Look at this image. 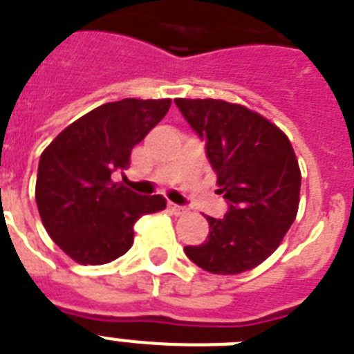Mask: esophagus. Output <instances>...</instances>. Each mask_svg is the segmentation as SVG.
<instances>
[{
	"label": "esophagus",
	"instance_id": "obj_1",
	"mask_svg": "<svg viewBox=\"0 0 354 354\" xmlns=\"http://www.w3.org/2000/svg\"><path fill=\"white\" fill-rule=\"evenodd\" d=\"M169 209H171L172 214H176V216H183V214L189 212L187 207H182V205H176V203H169Z\"/></svg>",
	"mask_w": 354,
	"mask_h": 354
}]
</instances>
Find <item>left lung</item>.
<instances>
[{
	"instance_id": "obj_1",
	"label": "left lung",
	"mask_w": 354,
	"mask_h": 354,
	"mask_svg": "<svg viewBox=\"0 0 354 354\" xmlns=\"http://www.w3.org/2000/svg\"><path fill=\"white\" fill-rule=\"evenodd\" d=\"M189 126L205 142L228 210L207 216L209 237L185 246L187 257L218 275L255 268L275 252L295 221L301 169L277 126L245 106L216 99H176Z\"/></svg>"
}]
</instances>
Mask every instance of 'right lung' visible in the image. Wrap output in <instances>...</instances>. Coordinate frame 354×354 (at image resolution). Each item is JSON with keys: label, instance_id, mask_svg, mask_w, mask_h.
Instances as JSON below:
<instances>
[{"label": "right lung", "instance_id": "1", "mask_svg": "<svg viewBox=\"0 0 354 354\" xmlns=\"http://www.w3.org/2000/svg\"><path fill=\"white\" fill-rule=\"evenodd\" d=\"M171 108V99L102 104L59 133L43 151L35 201L53 243L81 264H106L133 245L144 214L165 198L140 196L111 180L129 167L131 151Z\"/></svg>", "mask_w": 354, "mask_h": 354}]
</instances>
